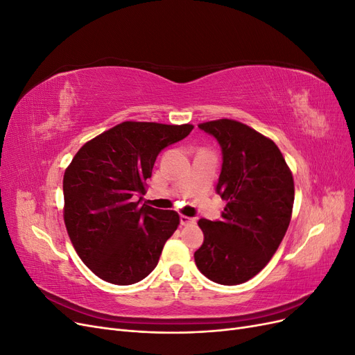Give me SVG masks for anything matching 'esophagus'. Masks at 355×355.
<instances>
[{"label": "esophagus", "mask_w": 355, "mask_h": 355, "mask_svg": "<svg viewBox=\"0 0 355 355\" xmlns=\"http://www.w3.org/2000/svg\"><path fill=\"white\" fill-rule=\"evenodd\" d=\"M180 225H188V223H194L196 219L194 218H189V216H184V214H180Z\"/></svg>", "instance_id": "34e87169"}]
</instances>
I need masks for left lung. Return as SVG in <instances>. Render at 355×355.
<instances>
[{"mask_svg":"<svg viewBox=\"0 0 355 355\" xmlns=\"http://www.w3.org/2000/svg\"><path fill=\"white\" fill-rule=\"evenodd\" d=\"M216 139L222 170L216 192L227 201L219 220L200 219L204 241L194 253L209 280L235 286L270 262L292 218L295 185L278 146L234 120L198 124Z\"/></svg>","mask_w":355,"mask_h":355,"instance_id":"left-lung-1","label":"left lung"}]
</instances>
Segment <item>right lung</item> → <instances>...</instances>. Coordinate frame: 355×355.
Instances as JSON below:
<instances>
[{
    "mask_svg": "<svg viewBox=\"0 0 355 355\" xmlns=\"http://www.w3.org/2000/svg\"><path fill=\"white\" fill-rule=\"evenodd\" d=\"M192 128L125 121L92 139L72 158L63 176V219L81 261L102 280L135 284L157 266L179 214L139 202L158 154Z\"/></svg>",
    "mask_w": 355,
    "mask_h": 355,
    "instance_id": "obj_1",
    "label": "right lung"
}]
</instances>
